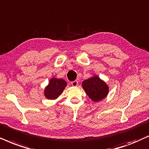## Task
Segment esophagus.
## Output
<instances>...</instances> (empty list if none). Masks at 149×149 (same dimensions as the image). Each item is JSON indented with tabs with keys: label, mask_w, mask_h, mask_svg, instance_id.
<instances>
[{
	"label": "esophagus",
	"mask_w": 149,
	"mask_h": 149,
	"mask_svg": "<svg viewBox=\"0 0 149 149\" xmlns=\"http://www.w3.org/2000/svg\"><path fill=\"white\" fill-rule=\"evenodd\" d=\"M71 85L73 86H77L78 85V82L77 80H74L73 82H71Z\"/></svg>",
	"instance_id": "1"
}]
</instances>
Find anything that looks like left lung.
Here are the masks:
<instances>
[{
	"mask_svg": "<svg viewBox=\"0 0 149 149\" xmlns=\"http://www.w3.org/2000/svg\"><path fill=\"white\" fill-rule=\"evenodd\" d=\"M82 86L88 97L94 102H98L104 100L109 93L108 85L95 74L90 78L83 81Z\"/></svg>",
	"mask_w": 149,
	"mask_h": 149,
	"instance_id": "left-lung-1",
	"label": "left lung"
}]
</instances>
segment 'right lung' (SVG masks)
Instances as JSON below:
<instances>
[{
	"label": "right lung",
	"mask_w": 149,
	"mask_h": 149,
	"mask_svg": "<svg viewBox=\"0 0 149 149\" xmlns=\"http://www.w3.org/2000/svg\"><path fill=\"white\" fill-rule=\"evenodd\" d=\"M67 85V82L63 79L53 77L49 80L48 84L45 87L44 96L47 100H56L62 94Z\"/></svg>",
	"instance_id": "right-lung-1"
}]
</instances>
